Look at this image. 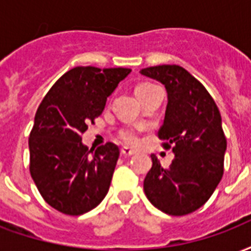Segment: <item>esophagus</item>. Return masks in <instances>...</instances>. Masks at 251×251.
<instances>
[{"mask_svg": "<svg viewBox=\"0 0 251 251\" xmlns=\"http://www.w3.org/2000/svg\"><path fill=\"white\" fill-rule=\"evenodd\" d=\"M121 152L125 156H131V155H134V154H137V151L133 150V149H130V147H127V146L122 147Z\"/></svg>", "mask_w": 251, "mask_h": 251, "instance_id": "obj_1", "label": "esophagus"}]
</instances>
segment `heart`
<instances>
[{"instance_id": "b5f03b06", "label": "heart", "mask_w": 251, "mask_h": 251, "mask_svg": "<svg viewBox=\"0 0 251 251\" xmlns=\"http://www.w3.org/2000/svg\"><path fill=\"white\" fill-rule=\"evenodd\" d=\"M155 87V84H151V83H139L137 84V87H135V93L138 96L139 99L142 97L147 91H150L151 88ZM121 138L127 143H137L139 141L138 137V129H134V127H129V129H124L121 130Z\"/></svg>"}]
</instances>
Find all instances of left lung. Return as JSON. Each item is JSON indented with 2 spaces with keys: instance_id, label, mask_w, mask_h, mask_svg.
<instances>
[{
  "instance_id": "1",
  "label": "left lung",
  "mask_w": 251,
  "mask_h": 251,
  "mask_svg": "<svg viewBox=\"0 0 251 251\" xmlns=\"http://www.w3.org/2000/svg\"><path fill=\"white\" fill-rule=\"evenodd\" d=\"M141 74L164 84L168 104L158 137L175 158L164 168L152 154L143 189L159 210L184 216L205 204L224 175L226 138L221 114L198 79L180 66H155Z\"/></svg>"
}]
</instances>
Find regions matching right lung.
I'll list each match as a JSON object with an SVG mask.
<instances>
[{
	"label": "right lung",
	"mask_w": 251,
	"mask_h": 251,
	"mask_svg": "<svg viewBox=\"0 0 251 251\" xmlns=\"http://www.w3.org/2000/svg\"><path fill=\"white\" fill-rule=\"evenodd\" d=\"M129 68L75 67L47 92L28 137L30 174L45 201L64 215L79 216L108 194L120 156L106 142L88 150L81 135L100 116L108 96Z\"/></svg>",
	"instance_id": "add662e5"
}]
</instances>
